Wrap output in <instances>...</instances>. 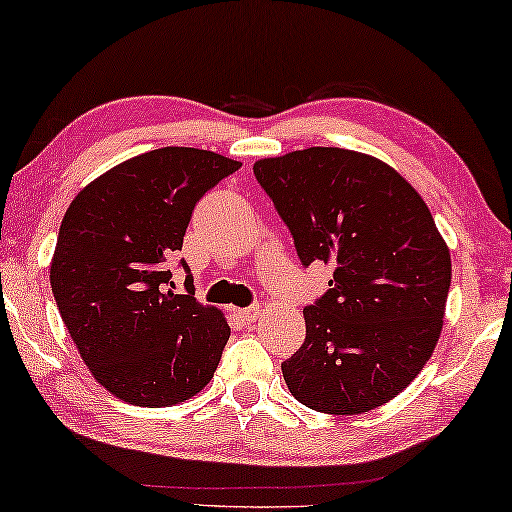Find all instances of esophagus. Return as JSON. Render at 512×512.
<instances>
[{
  "label": "esophagus",
  "mask_w": 512,
  "mask_h": 512,
  "mask_svg": "<svg viewBox=\"0 0 512 512\" xmlns=\"http://www.w3.org/2000/svg\"><path fill=\"white\" fill-rule=\"evenodd\" d=\"M259 314H262V310H259V305L241 307V310H234V316H237L241 323H255L259 319Z\"/></svg>",
  "instance_id": "obj_1"
}]
</instances>
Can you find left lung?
Instances as JSON below:
<instances>
[{
  "instance_id": "obj_1",
  "label": "left lung",
  "mask_w": 512,
  "mask_h": 512,
  "mask_svg": "<svg viewBox=\"0 0 512 512\" xmlns=\"http://www.w3.org/2000/svg\"><path fill=\"white\" fill-rule=\"evenodd\" d=\"M253 170L300 262L335 266L303 310V346L282 362L289 392L326 415L392 401L442 332L451 255L431 209L392 166L355 150H296Z\"/></svg>"
}]
</instances>
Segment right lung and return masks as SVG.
I'll return each instance as SVG.
<instances>
[{"label": "right lung", "mask_w": 512, "mask_h": 512, "mask_svg": "<svg viewBox=\"0 0 512 512\" xmlns=\"http://www.w3.org/2000/svg\"><path fill=\"white\" fill-rule=\"evenodd\" d=\"M198 148H159L97 177L61 221L52 294L81 360L113 396L168 408L196 396L221 362L230 326L175 294L166 259L182 250L193 207L239 170ZM186 269V262H182Z\"/></svg>", "instance_id": "1"}]
</instances>
